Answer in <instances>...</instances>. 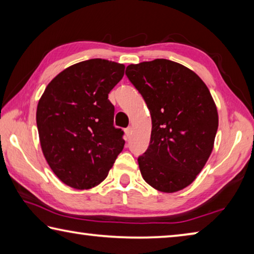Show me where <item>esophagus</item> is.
I'll use <instances>...</instances> for the list:
<instances>
[{"mask_svg": "<svg viewBox=\"0 0 254 254\" xmlns=\"http://www.w3.org/2000/svg\"><path fill=\"white\" fill-rule=\"evenodd\" d=\"M124 132H126V134H127V137H130V136H131V134H132V127H127V128H126V131H124Z\"/></svg>", "mask_w": 254, "mask_h": 254, "instance_id": "obj_1", "label": "esophagus"}]
</instances>
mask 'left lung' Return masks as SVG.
<instances>
[{"instance_id":"8db88e82","label":"left lung","mask_w":254,"mask_h":254,"mask_svg":"<svg viewBox=\"0 0 254 254\" xmlns=\"http://www.w3.org/2000/svg\"><path fill=\"white\" fill-rule=\"evenodd\" d=\"M126 74L151 114L149 148L137 158L141 175L159 191L182 190L214 147L218 114L209 89L196 72L168 59L132 64Z\"/></svg>"}]
</instances>
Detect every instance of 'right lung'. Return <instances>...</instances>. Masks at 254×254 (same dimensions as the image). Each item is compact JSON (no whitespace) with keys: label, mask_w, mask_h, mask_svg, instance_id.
I'll list each match as a JSON object with an SVG mask.
<instances>
[{"label":"right lung","mask_w":254,"mask_h":254,"mask_svg":"<svg viewBox=\"0 0 254 254\" xmlns=\"http://www.w3.org/2000/svg\"><path fill=\"white\" fill-rule=\"evenodd\" d=\"M124 69L100 58L77 63L59 72L40 97L36 118L42 153L67 186L100 185L123 150V131L113 126L107 97Z\"/></svg>","instance_id":"1"}]
</instances>
